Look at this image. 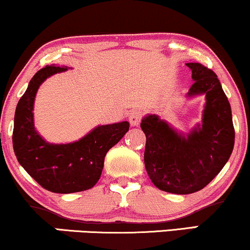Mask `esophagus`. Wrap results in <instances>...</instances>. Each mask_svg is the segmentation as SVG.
Instances as JSON below:
<instances>
[{"mask_svg":"<svg viewBox=\"0 0 250 250\" xmlns=\"http://www.w3.org/2000/svg\"><path fill=\"white\" fill-rule=\"evenodd\" d=\"M141 120H142V113L140 110H133L129 114V122L133 127H137L141 123Z\"/></svg>","mask_w":250,"mask_h":250,"instance_id":"1","label":"esophagus"}]
</instances>
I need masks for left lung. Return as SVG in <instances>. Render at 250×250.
Listing matches in <instances>:
<instances>
[{"label":"left lung","instance_id":"1","mask_svg":"<svg viewBox=\"0 0 250 250\" xmlns=\"http://www.w3.org/2000/svg\"><path fill=\"white\" fill-rule=\"evenodd\" d=\"M193 83L188 96L206 95L203 123L184 136L157 115L143 117L144 164L159 190L176 194L204 188L222 170L234 148L231 109L218 76L199 62H188Z\"/></svg>","mask_w":250,"mask_h":250}]
</instances>
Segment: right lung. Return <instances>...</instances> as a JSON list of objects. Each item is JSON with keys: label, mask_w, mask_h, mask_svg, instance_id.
Instances as JSON below:
<instances>
[{"label": "right lung", "mask_w": 250, "mask_h": 250, "mask_svg": "<svg viewBox=\"0 0 250 250\" xmlns=\"http://www.w3.org/2000/svg\"><path fill=\"white\" fill-rule=\"evenodd\" d=\"M67 67L45 66L30 80L17 104L14 120L13 146L19 163L45 190L74 193L92 188L100 179L104 156L129 130V122L99 125L79 141L52 144L35 129L34 102L39 86Z\"/></svg>", "instance_id": "1"}]
</instances>
